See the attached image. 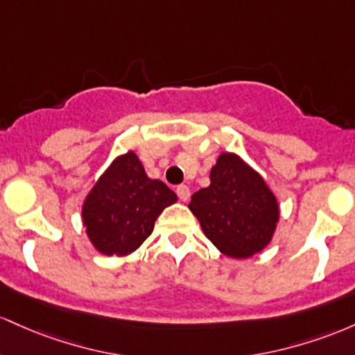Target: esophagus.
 Here are the masks:
<instances>
[{
  "label": "esophagus",
  "instance_id": "obj_1",
  "mask_svg": "<svg viewBox=\"0 0 355 355\" xmlns=\"http://www.w3.org/2000/svg\"><path fill=\"white\" fill-rule=\"evenodd\" d=\"M176 194H178V198L181 199V201H188L189 196H191L189 188H188V186H186V184L178 186V188H176Z\"/></svg>",
  "mask_w": 355,
  "mask_h": 355
}]
</instances>
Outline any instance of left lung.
Masks as SVG:
<instances>
[{
    "mask_svg": "<svg viewBox=\"0 0 355 355\" xmlns=\"http://www.w3.org/2000/svg\"><path fill=\"white\" fill-rule=\"evenodd\" d=\"M189 209L208 240L231 258L261 252L278 221V205L260 174L234 154H221L211 184L193 194Z\"/></svg>",
    "mask_w": 355,
    "mask_h": 355,
    "instance_id": "left-lung-1",
    "label": "left lung"
}]
</instances>
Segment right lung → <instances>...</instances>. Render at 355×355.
I'll return each instance as SVG.
<instances>
[{
	"instance_id": "obj_1",
	"label": "right lung",
	"mask_w": 355,
	"mask_h": 355,
	"mask_svg": "<svg viewBox=\"0 0 355 355\" xmlns=\"http://www.w3.org/2000/svg\"><path fill=\"white\" fill-rule=\"evenodd\" d=\"M178 196L159 179L147 178L134 153L117 157L83 202L87 234L103 254H129L153 233L162 209Z\"/></svg>"
}]
</instances>
